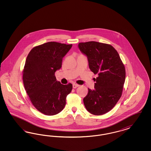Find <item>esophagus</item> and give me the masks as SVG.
<instances>
[{
    "label": "esophagus",
    "mask_w": 151,
    "mask_h": 151,
    "mask_svg": "<svg viewBox=\"0 0 151 151\" xmlns=\"http://www.w3.org/2000/svg\"><path fill=\"white\" fill-rule=\"evenodd\" d=\"M79 86V85H78V84H73V85H72V87H73V88H76L77 87H78Z\"/></svg>",
    "instance_id": "esophagus-1"
}]
</instances>
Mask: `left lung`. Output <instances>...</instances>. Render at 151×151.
<instances>
[{
    "label": "left lung",
    "instance_id": "8db88e82",
    "mask_svg": "<svg viewBox=\"0 0 151 151\" xmlns=\"http://www.w3.org/2000/svg\"><path fill=\"white\" fill-rule=\"evenodd\" d=\"M78 47L86 56L91 71L98 75L93 90L88 89L83 99L84 106L92 114H104L114 107L122 96L124 66L118 52L110 45L90 41L79 43Z\"/></svg>",
    "mask_w": 151,
    "mask_h": 151
}]
</instances>
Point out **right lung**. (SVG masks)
I'll list each match as a JSON object with an SVG mask.
<instances>
[{"label": "right lung", "mask_w": 151, "mask_h": 151, "mask_svg": "<svg viewBox=\"0 0 151 151\" xmlns=\"http://www.w3.org/2000/svg\"><path fill=\"white\" fill-rule=\"evenodd\" d=\"M72 46L49 42L33 48L27 58L22 77L24 87L34 106L45 115L60 113L72 91V84H62L54 75Z\"/></svg>", "instance_id": "1"}]
</instances>
